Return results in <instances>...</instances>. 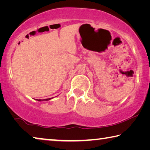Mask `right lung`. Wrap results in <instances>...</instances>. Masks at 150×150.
Listing matches in <instances>:
<instances>
[{
  "instance_id": "add662e5",
  "label": "right lung",
  "mask_w": 150,
  "mask_h": 150,
  "mask_svg": "<svg viewBox=\"0 0 150 150\" xmlns=\"http://www.w3.org/2000/svg\"><path fill=\"white\" fill-rule=\"evenodd\" d=\"M51 98H47V99H44V100H41V99H37L38 101H41V100H50Z\"/></svg>"
}]
</instances>
